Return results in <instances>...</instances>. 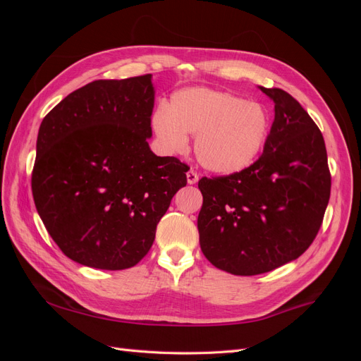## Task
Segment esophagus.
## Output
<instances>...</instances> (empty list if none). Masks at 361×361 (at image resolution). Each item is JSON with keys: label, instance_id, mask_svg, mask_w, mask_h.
I'll list each match as a JSON object with an SVG mask.
<instances>
[{"label": "esophagus", "instance_id": "1", "mask_svg": "<svg viewBox=\"0 0 361 361\" xmlns=\"http://www.w3.org/2000/svg\"><path fill=\"white\" fill-rule=\"evenodd\" d=\"M197 180H199V174L195 173L194 170H190V171L187 173V182H188L190 185H194V183H197Z\"/></svg>", "mask_w": 361, "mask_h": 361}]
</instances>
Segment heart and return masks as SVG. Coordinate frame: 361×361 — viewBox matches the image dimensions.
Returning <instances> with one entry per match:
<instances>
[{
    "label": "heart",
    "instance_id": "obj_1",
    "mask_svg": "<svg viewBox=\"0 0 361 361\" xmlns=\"http://www.w3.org/2000/svg\"><path fill=\"white\" fill-rule=\"evenodd\" d=\"M152 129L170 154L187 147L195 135L199 164L215 174H233L253 164L271 129L267 108L227 92L188 87L173 93L167 108L152 116Z\"/></svg>",
    "mask_w": 361,
    "mask_h": 361
}]
</instances>
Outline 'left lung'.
Wrapping results in <instances>:
<instances>
[{
    "label": "left lung",
    "instance_id": "8db88e82",
    "mask_svg": "<svg viewBox=\"0 0 361 361\" xmlns=\"http://www.w3.org/2000/svg\"><path fill=\"white\" fill-rule=\"evenodd\" d=\"M264 154L231 176L199 180L200 248L235 276H257L300 257L322 223L331 178L324 137L307 111L281 89Z\"/></svg>",
    "mask_w": 361,
    "mask_h": 361
}]
</instances>
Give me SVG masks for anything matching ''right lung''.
<instances>
[{
    "label": "right lung",
    "mask_w": 361,
    "mask_h": 361,
    "mask_svg": "<svg viewBox=\"0 0 361 361\" xmlns=\"http://www.w3.org/2000/svg\"><path fill=\"white\" fill-rule=\"evenodd\" d=\"M152 75L99 80L42 120L31 188L48 233L69 259L97 269L137 265L155 241L188 167L147 140Z\"/></svg>",
    "instance_id": "1"
}]
</instances>
